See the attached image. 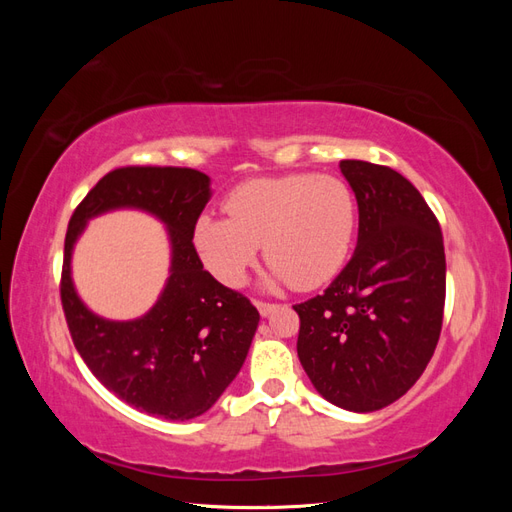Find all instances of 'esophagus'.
Here are the masks:
<instances>
[{"instance_id":"obj_1","label":"esophagus","mask_w":512,"mask_h":512,"mask_svg":"<svg viewBox=\"0 0 512 512\" xmlns=\"http://www.w3.org/2000/svg\"><path fill=\"white\" fill-rule=\"evenodd\" d=\"M256 307H258V312H260V316H269L271 312H275V303H269V301H256Z\"/></svg>"}]
</instances>
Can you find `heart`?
Masks as SVG:
<instances>
[{"label": "heart", "instance_id": "obj_1", "mask_svg": "<svg viewBox=\"0 0 512 512\" xmlns=\"http://www.w3.org/2000/svg\"><path fill=\"white\" fill-rule=\"evenodd\" d=\"M227 218L200 215L194 245L213 275L239 284L265 245L271 280L316 288L344 267L356 232L350 185L327 173L262 177L237 185L226 200Z\"/></svg>", "mask_w": 512, "mask_h": 512}]
</instances>
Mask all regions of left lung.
<instances>
[{
	"label": "left lung",
	"mask_w": 512,
	"mask_h": 512,
	"mask_svg": "<svg viewBox=\"0 0 512 512\" xmlns=\"http://www.w3.org/2000/svg\"><path fill=\"white\" fill-rule=\"evenodd\" d=\"M359 203L354 256L331 286L294 305L299 361L316 391L352 412L393 404L438 346L446 258L438 218L397 170L339 162Z\"/></svg>",
	"instance_id": "1"
}]
</instances>
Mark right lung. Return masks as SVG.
Returning <instances> with one entry per match:
<instances>
[{"label":"right lung","instance_id":"1","mask_svg":"<svg viewBox=\"0 0 512 512\" xmlns=\"http://www.w3.org/2000/svg\"><path fill=\"white\" fill-rule=\"evenodd\" d=\"M209 196V177L194 168H115L87 192L66 232L59 292L76 350L113 395L168 421H188L218 401L239 374L260 320L250 299L222 286L198 258L192 239ZM119 206L156 214L174 243L163 297L130 323L91 315L69 277L71 245L86 220Z\"/></svg>","mask_w":512,"mask_h":512}]
</instances>
